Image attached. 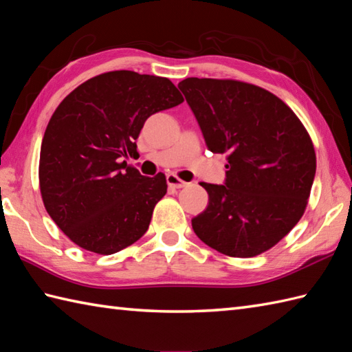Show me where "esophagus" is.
<instances>
[{"mask_svg": "<svg viewBox=\"0 0 352 352\" xmlns=\"http://www.w3.org/2000/svg\"><path fill=\"white\" fill-rule=\"evenodd\" d=\"M167 184L170 188H184V186H186V182L181 181L176 175H167Z\"/></svg>", "mask_w": 352, "mask_h": 352, "instance_id": "esophagus-1", "label": "esophagus"}]
</instances>
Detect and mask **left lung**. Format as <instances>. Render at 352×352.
I'll return each instance as SVG.
<instances>
[{"mask_svg": "<svg viewBox=\"0 0 352 352\" xmlns=\"http://www.w3.org/2000/svg\"><path fill=\"white\" fill-rule=\"evenodd\" d=\"M208 149L228 152L223 185L191 220L210 248L232 257L267 252L300 221L316 173L314 144L283 100L257 85L186 78L177 85Z\"/></svg>", "mask_w": 352, "mask_h": 352, "instance_id": "1", "label": "left lung"}]
</instances>
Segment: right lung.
I'll use <instances>...</instances> for the list:
<instances>
[{"mask_svg": "<svg viewBox=\"0 0 352 352\" xmlns=\"http://www.w3.org/2000/svg\"><path fill=\"white\" fill-rule=\"evenodd\" d=\"M184 102L167 78L114 70L85 81L58 105L41 147L38 181L48 210L70 241L113 254L149 229L167 192L166 176L146 177L123 160L155 113Z\"/></svg>", "mask_w": 352, "mask_h": 352, "instance_id": "1", "label": "right lung"}]
</instances>
